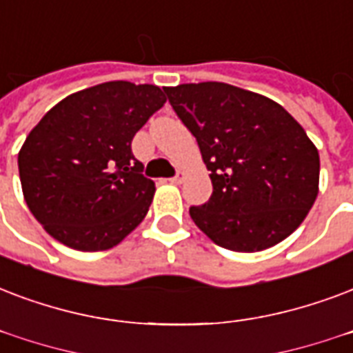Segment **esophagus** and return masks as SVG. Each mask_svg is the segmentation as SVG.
<instances>
[{"instance_id": "obj_1", "label": "esophagus", "mask_w": 353, "mask_h": 353, "mask_svg": "<svg viewBox=\"0 0 353 353\" xmlns=\"http://www.w3.org/2000/svg\"><path fill=\"white\" fill-rule=\"evenodd\" d=\"M183 179H185V172H177L176 176L170 179V183H174V185H179V183H183Z\"/></svg>"}]
</instances>
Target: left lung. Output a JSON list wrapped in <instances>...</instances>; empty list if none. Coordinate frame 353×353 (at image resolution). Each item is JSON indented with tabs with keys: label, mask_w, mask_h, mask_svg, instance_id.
Returning a JSON list of instances; mask_svg holds the SVG:
<instances>
[{
	"label": "left lung",
	"mask_w": 353,
	"mask_h": 353,
	"mask_svg": "<svg viewBox=\"0 0 353 353\" xmlns=\"http://www.w3.org/2000/svg\"><path fill=\"white\" fill-rule=\"evenodd\" d=\"M163 90L211 172V198L188 211L194 224L233 252L287 239L319 194V150L302 125L272 99L228 83Z\"/></svg>",
	"instance_id": "8db88e82"
}]
</instances>
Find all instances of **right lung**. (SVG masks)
<instances>
[{"mask_svg": "<svg viewBox=\"0 0 353 353\" xmlns=\"http://www.w3.org/2000/svg\"><path fill=\"white\" fill-rule=\"evenodd\" d=\"M165 101L155 85L109 81L70 94L27 134L18 153L21 190L53 239L101 252L144 220L155 183L131 141Z\"/></svg>", "mask_w": 353, "mask_h": 353, "instance_id": "obj_1", "label": "right lung"}]
</instances>
